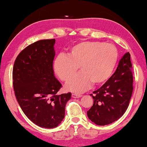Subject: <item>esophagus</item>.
Wrapping results in <instances>:
<instances>
[{
	"instance_id": "34e87169",
	"label": "esophagus",
	"mask_w": 147,
	"mask_h": 147,
	"mask_svg": "<svg viewBox=\"0 0 147 147\" xmlns=\"http://www.w3.org/2000/svg\"><path fill=\"white\" fill-rule=\"evenodd\" d=\"M71 96L74 98H80V97L82 96V95L79 94H75V93H74V94H71Z\"/></svg>"
}]
</instances>
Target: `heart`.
Here are the masks:
<instances>
[{
    "label": "heart",
    "instance_id": "b5f03b06",
    "mask_svg": "<svg viewBox=\"0 0 147 147\" xmlns=\"http://www.w3.org/2000/svg\"><path fill=\"white\" fill-rule=\"evenodd\" d=\"M119 54L115 46L103 42L86 41L73 46L65 55H58L53 61V69L62 81L75 75L78 66L81 73L70 80L66 88L82 92L91 86L105 83L113 74Z\"/></svg>",
    "mask_w": 147,
    "mask_h": 147
}]
</instances>
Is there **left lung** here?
<instances>
[{"instance_id":"left-lung-1","label":"left lung","mask_w":147,"mask_h":147,"mask_svg":"<svg viewBox=\"0 0 147 147\" xmlns=\"http://www.w3.org/2000/svg\"><path fill=\"white\" fill-rule=\"evenodd\" d=\"M130 55L120 59L117 69L98 90L93 92V105L87 111L89 119L98 125L117 121L125 113L133 91V75Z\"/></svg>"}]
</instances>
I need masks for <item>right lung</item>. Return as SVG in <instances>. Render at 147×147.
Returning a JSON list of instances; mask_svg holds the SVG:
<instances>
[{
  "label": "right lung",
  "instance_id": "obj_1",
  "mask_svg": "<svg viewBox=\"0 0 147 147\" xmlns=\"http://www.w3.org/2000/svg\"><path fill=\"white\" fill-rule=\"evenodd\" d=\"M55 39L41 40L24 49L13 69L15 94L30 121L45 128H54L65 117L71 94H57L62 85L54 76Z\"/></svg>",
  "mask_w": 147,
  "mask_h": 147
}]
</instances>
